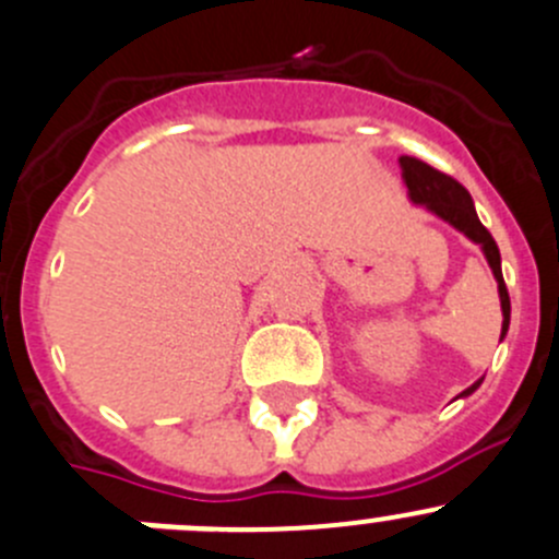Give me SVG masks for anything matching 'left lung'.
I'll return each instance as SVG.
<instances>
[{
  "instance_id": "left-lung-1",
  "label": "left lung",
  "mask_w": 559,
  "mask_h": 559,
  "mask_svg": "<svg viewBox=\"0 0 559 559\" xmlns=\"http://www.w3.org/2000/svg\"><path fill=\"white\" fill-rule=\"evenodd\" d=\"M399 166H401V180H404L409 202L417 204V207H426L431 215H437V218H442L445 224H451L453 229L462 231L467 240H473L475 246H480V251H484L486 262H489L491 273H495L497 278V292H500V308H502L500 341H502L508 335V328H511V297H508L506 281H502L500 248H497L495 237L489 235V229L480 224L478 213H475L473 197H469V191L462 186V182L442 175V171L431 169V166L424 164V160L401 155ZM480 382H484V377H480L478 382L469 384L467 390H462L456 399H467V395H473L475 390L480 388Z\"/></svg>"
}]
</instances>
